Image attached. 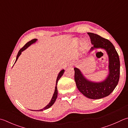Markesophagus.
<instances>
[{
  "instance_id": "obj_1",
  "label": "esophagus",
  "mask_w": 128,
  "mask_h": 128,
  "mask_svg": "<svg viewBox=\"0 0 128 128\" xmlns=\"http://www.w3.org/2000/svg\"><path fill=\"white\" fill-rule=\"evenodd\" d=\"M69 65H70V66H72V64H71V63H70V64Z\"/></svg>"
}]
</instances>
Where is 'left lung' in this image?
Masks as SVG:
<instances>
[{
  "mask_svg": "<svg viewBox=\"0 0 128 128\" xmlns=\"http://www.w3.org/2000/svg\"><path fill=\"white\" fill-rule=\"evenodd\" d=\"M95 48L105 50L109 56V74L104 81L94 82L87 80L78 68H74V81L78 90L91 99H99L109 96L117 86L120 77V60L114 45L110 40L95 33H88Z\"/></svg>",
  "mask_w": 128,
  "mask_h": 128,
  "instance_id": "8db88e82",
  "label": "left lung"
}]
</instances>
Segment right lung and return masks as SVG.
<instances>
[{"instance_id": "1", "label": "right lung", "mask_w": 128, "mask_h": 128, "mask_svg": "<svg viewBox=\"0 0 128 128\" xmlns=\"http://www.w3.org/2000/svg\"><path fill=\"white\" fill-rule=\"evenodd\" d=\"M37 39H33L32 40H30V41H29L28 42H27L26 43V44L22 48L19 50V52L18 53V54L17 56H16V62H16V61H17V60L18 58V57H19V56L21 54H22V52H23V50H24L26 48H27L30 46V45H31L32 44H33V43H34V42H36V41H37ZM64 70H61V71L60 72V73L58 74V75L57 76V80H56V87H55V90H54V95H53L52 98V99L51 100H50V103L48 104L46 106H45L43 109H40V110H39L38 111H43V110H46L47 109H48V108H50V106H52V105L54 104V103L55 101L56 100V98H57V94H58V91H57V82H58V81L59 80V79L61 78V76L63 75V74L64 73Z\"/></svg>"}]
</instances>
